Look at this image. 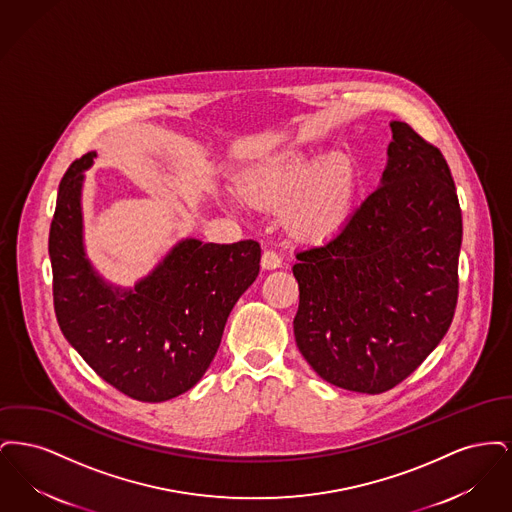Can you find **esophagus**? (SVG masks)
Segmentation results:
<instances>
[{
    "mask_svg": "<svg viewBox=\"0 0 512 512\" xmlns=\"http://www.w3.org/2000/svg\"><path fill=\"white\" fill-rule=\"evenodd\" d=\"M261 267L267 268V270L280 268L282 267V259H280V255H278L276 251H270V249H267V251L263 253V257H261Z\"/></svg>",
    "mask_w": 512,
    "mask_h": 512,
    "instance_id": "obj_1",
    "label": "esophagus"
}]
</instances>
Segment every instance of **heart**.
<instances>
[{"label":"heart","instance_id":"1","mask_svg":"<svg viewBox=\"0 0 512 512\" xmlns=\"http://www.w3.org/2000/svg\"><path fill=\"white\" fill-rule=\"evenodd\" d=\"M253 205L280 209L293 236L322 240L338 230L353 192V167L347 157L330 155L315 163L303 153H290L255 172L247 186Z\"/></svg>","mask_w":512,"mask_h":512}]
</instances>
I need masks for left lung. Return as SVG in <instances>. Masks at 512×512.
I'll return each mask as SVG.
<instances>
[{
	"label": "left lung",
	"instance_id": "obj_1",
	"mask_svg": "<svg viewBox=\"0 0 512 512\" xmlns=\"http://www.w3.org/2000/svg\"><path fill=\"white\" fill-rule=\"evenodd\" d=\"M391 134L382 186L293 265L301 355L322 380L372 395L438 347L459 297L463 215L449 165L411 124L393 121Z\"/></svg>",
	"mask_w": 512,
	"mask_h": 512
}]
</instances>
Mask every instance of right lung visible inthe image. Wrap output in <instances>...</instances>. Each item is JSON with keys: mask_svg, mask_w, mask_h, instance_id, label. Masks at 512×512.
Returning a JSON list of instances; mask_svg holds the SVG:
<instances>
[{"mask_svg": "<svg viewBox=\"0 0 512 512\" xmlns=\"http://www.w3.org/2000/svg\"><path fill=\"white\" fill-rule=\"evenodd\" d=\"M61 178L49 228L53 307L63 336L107 384L161 403L194 388L217 355L226 318L255 282L261 245L184 240L134 290L107 286L84 257L82 171Z\"/></svg>", "mask_w": 512, "mask_h": 512, "instance_id": "add662e5", "label": "right lung"}]
</instances>
